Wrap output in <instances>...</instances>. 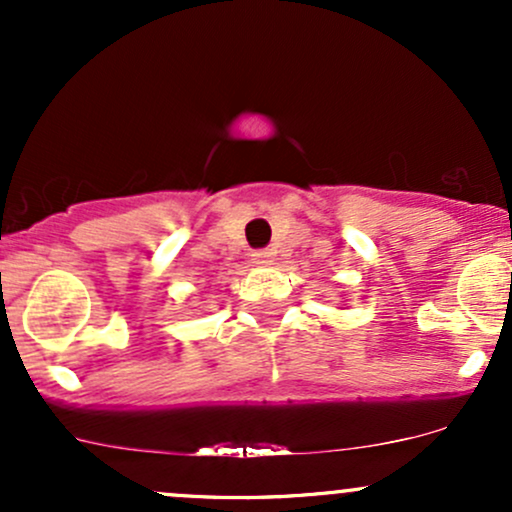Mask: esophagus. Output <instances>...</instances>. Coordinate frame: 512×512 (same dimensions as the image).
Segmentation results:
<instances>
[{
    "label": "esophagus",
    "instance_id": "esophagus-1",
    "mask_svg": "<svg viewBox=\"0 0 512 512\" xmlns=\"http://www.w3.org/2000/svg\"><path fill=\"white\" fill-rule=\"evenodd\" d=\"M272 252L269 250H255L252 252V262L255 264H272Z\"/></svg>",
    "mask_w": 512,
    "mask_h": 512
}]
</instances>
